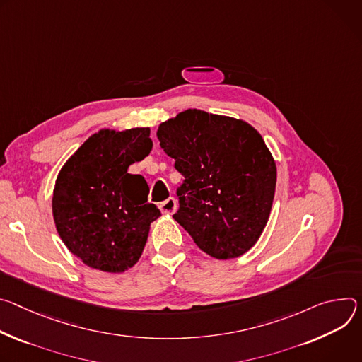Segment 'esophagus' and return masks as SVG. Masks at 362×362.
Instances as JSON below:
<instances>
[{
	"label": "esophagus",
	"instance_id": "1",
	"mask_svg": "<svg viewBox=\"0 0 362 362\" xmlns=\"http://www.w3.org/2000/svg\"><path fill=\"white\" fill-rule=\"evenodd\" d=\"M159 209L164 214H173L177 210V199L174 197H170L165 202L159 203Z\"/></svg>",
	"mask_w": 362,
	"mask_h": 362
}]
</instances>
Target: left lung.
Masks as SVG:
<instances>
[{
	"instance_id": "8db88e82",
	"label": "left lung",
	"mask_w": 362,
	"mask_h": 362,
	"mask_svg": "<svg viewBox=\"0 0 362 362\" xmlns=\"http://www.w3.org/2000/svg\"><path fill=\"white\" fill-rule=\"evenodd\" d=\"M156 136L185 177L175 221L214 259L249 252L267 224L276 189V163L262 135L242 119L187 109L160 124Z\"/></svg>"
}]
</instances>
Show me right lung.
Wrapping results in <instances>:
<instances>
[{
    "mask_svg": "<svg viewBox=\"0 0 362 362\" xmlns=\"http://www.w3.org/2000/svg\"><path fill=\"white\" fill-rule=\"evenodd\" d=\"M149 128L100 129L57 174L52 210L66 247L86 266L124 273L144 252L151 223L160 211L148 203L144 177L129 165L149 155Z\"/></svg>",
    "mask_w": 362,
    "mask_h": 362,
    "instance_id": "1",
    "label": "right lung"
}]
</instances>
